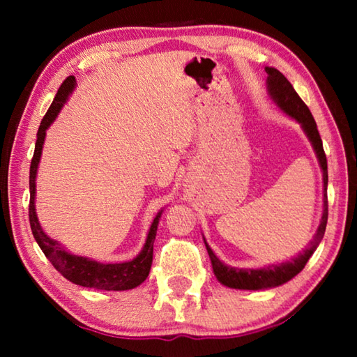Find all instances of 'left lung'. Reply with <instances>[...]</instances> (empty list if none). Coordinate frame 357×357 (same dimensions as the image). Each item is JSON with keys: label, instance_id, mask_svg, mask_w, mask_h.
<instances>
[{"label": "left lung", "instance_id": "1", "mask_svg": "<svg viewBox=\"0 0 357 357\" xmlns=\"http://www.w3.org/2000/svg\"><path fill=\"white\" fill-rule=\"evenodd\" d=\"M264 70L266 74H268L266 84H268V93L271 96V99H273L288 116L298 121L301 128L304 129L305 135L309 137L313 149H315L319 167H321L323 170V217L312 243L309 244V247H305L298 257H294L289 259V261L280 264L266 266V268L261 269H238L231 268V266H227L214 255V252L211 250V247L208 245L206 241H204V245H206L208 255L211 258V264H213V271L217 280H219L222 285L236 289H266L283 285V283L291 280L294 275H298L301 271L304 269L305 263L309 261L313 252L317 250L318 244L321 243L326 231V223H328V160H326L323 142L317 129L315 119H313L309 107L304 104V100H302L298 93L294 91L293 84L287 80V77L283 75L280 70H277L274 68H264Z\"/></svg>", "mask_w": 357, "mask_h": 357}]
</instances>
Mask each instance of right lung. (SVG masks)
Instances as JSON below:
<instances>
[{
    "mask_svg": "<svg viewBox=\"0 0 357 357\" xmlns=\"http://www.w3.org/2000/svg\"><path fill=\"white\" fill-rule=\"evenodd\" d=\"M75 88V77H68L59 86L58 93L53 99L50 108H48L45 116L42 118L39 130H38V140H36L34 155L31 159V167H29V225H31L33 236L36 243L39 244L40 250L44 255L50 259V263L55 266V269L59 274H63L66 279L72 283L86 288H96V289H107V291H124V289H132L140 285L146 277L149 275L151 264H153V249H154V239L157 233V225H159V219L162 215L157 213L155 219L151 223L146 243L143 245V250L132 259V261L126 263H98L94 259L72 255L64 249L58 241H53L47 236L44 229L39 225L38 215H36V206H34V195H36V173H38L42 146H44L45 132L50 128V124L58 116L59 110L68 100L72 89Z\"/></svg>",
    "mask_w": 357,
    "mask_h": 357,
    "instance_id": "right-lung-1",
    "label": "right lung"
}]
</instances>
